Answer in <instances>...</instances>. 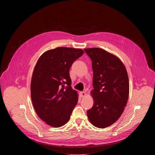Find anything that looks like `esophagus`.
I'll return each mask as SVG.
<instances>
[{
  "label": "esophagus",
  "mask_w": 155,
  "mask_h": 155,
  "mask_svg": "<svg viewBox=\"0 0 155 155\" xmlns=\"http://www.w3.org/2000/svg\"><path fill=\"white\" fill-rule=\"evenodd\" d=\"M80 96L81 97H84L86 96V93L85 92H80Z\"/></svg>",
  "instance_id": "1"
}]
</instances>
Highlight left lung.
Returning <instances> with one entry per match:
<instances>
[{
    "label": "left lung",
    "mask_w": 155,
    "mask_h": 155,
    "mask_svg": "<svg viewBox=\"0 0 155 155\" xmlns=\"http://www.w3.org/2000/svg\"><path fill=\"white\" fill-rule=\"evenodd\" d=\"M92 61L93 71L91 91L93 106L87 111L90 122L99 128L115 123L122 115L129 93V78L123 62L102 48L84 49Z\"/></svg>",
    "instance_id": "left-lung-1"
}]
</instances>
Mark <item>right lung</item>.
<instances>
[{"mask_svg":"<svg viewBox=\"0 0 155 155\" xmlns=\"http://www.w3.org/2000/svg\"><path fill=\"white\" fill-rule=\"evenodd\" d=\"M84 53L79 48L58 47L38 58L31 83V96L39 118L48 125L59 127L67 123L77 105L78 94L71 87L69 70Z\"/></svg>","mask_w":155,"mask_h":155,"instance_id":"add662e5","label":"right lung"}]
</instances>
